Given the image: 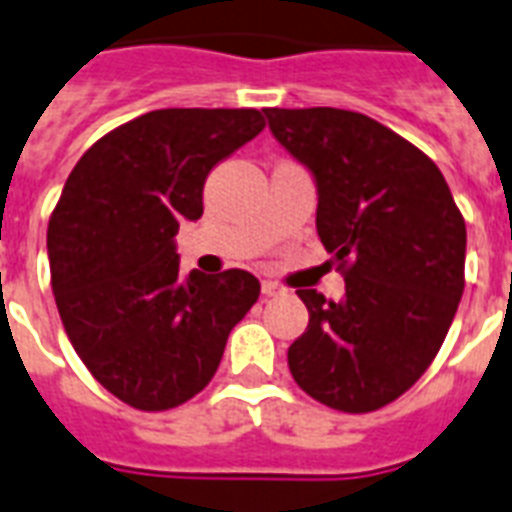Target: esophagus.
<instances>
[{
	"mask_svg": "<svg viewBox=\"0 0 512 512\" xmlns=\"http://www.w3.org/2000/svg\"><path fill=\"white\" fill-rule=\"evenodd\" d=\"M263 295L265 297H279V295H284V289L279 287V284H276V281H263Z\"/></svg>",
	"mask_w": 512,
	"mask_h": 512,
	"instance_id": "34e87169",
	"label": "esophagus"
}]
</instances>
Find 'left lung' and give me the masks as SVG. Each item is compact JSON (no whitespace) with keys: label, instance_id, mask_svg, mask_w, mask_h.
<instances>
[{"label":"left lung","instance_id":"8db88e82","mask_svg":"<svg viewBox=\"0 0 512 512\" xmlns=\"http://www.w3.org/2000/svg\"><path fill=\"white\" fill-rule=\"evenodd\" d=\"M273 138L316 177V231L345 297L297 289L311 319L289 372L337 412L382 409L433 364L465 289V220L433 159L369 116L265 108Z\"/></svg>","mask_w":512,"mask_h":512}]
</instances>
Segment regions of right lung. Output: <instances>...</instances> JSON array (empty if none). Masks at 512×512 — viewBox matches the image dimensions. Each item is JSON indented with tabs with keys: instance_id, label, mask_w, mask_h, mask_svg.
Returning a JSON list of instances; mask_svg holds the SVG:
<instances>
[{
	"instance_id": "add662e5",
	"label": "right lung",
	"mask_w": 512,
	"mask_h": 512,
	"mask_svg": "<svg viewBox=\"0 0 512 512\" xmlns=\"http://www.w3.org/2000/svg\"><path fill=\"white\" fill-rule=\"evenodd\" d=\"M265 119L255 108H162L92 143L47 225L52 292L66 335L119 401L164 412L215 377L225 342L260 297L252 273L191 271L175 252L199 220L209 170Z\"/></svg>"
}]
</instances>
